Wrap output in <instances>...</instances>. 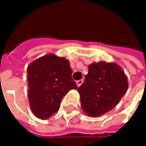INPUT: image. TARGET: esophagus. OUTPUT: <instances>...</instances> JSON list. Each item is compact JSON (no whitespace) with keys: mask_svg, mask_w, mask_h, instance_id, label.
<instances>
[{"mask_svg":"<svg viewBox=\"0 0 146 146\" xmlns=\"http://www.w3.org/2000/svg\"><path fill=\"white\" fill-rule=\"evenodd\" d=\"M83 83H84V80H83V79H79V80H78V81L76 82V84H77L78 87L81 86V84H82Z\"/></svg>","mask_w":146,"mask_h":146,"instance_id":"1","label":"esophagus"}]
</instances>
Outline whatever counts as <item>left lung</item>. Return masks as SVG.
I'll return each instance as SVG.
<instances>
[{
	"instance_id": "left-lung-1",
	"label": "left lung",
	"mask_w": 146,
	"mask_h": 146,
	"mask_svg": "<svg viewBox=\"0 0 146 146\" xmlns=\"http://www.w3.org/2000/svg\"><path fill=\"white\" fill-rule=\"evenodd\" d=\"M128 87V78L118 65L92 63L84 83L78 89L82 109L90 117H100L117 105Z\"/></svg>"
}]
</instances>
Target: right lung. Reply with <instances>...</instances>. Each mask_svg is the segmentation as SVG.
Returning <instances> with one entry per match:
<instances>
[{
	"mask_svg": "<svg viewBox=\"0 0 146 146\" xmlns=\"http://www.w3.org/2000/svg\"><path fill=\"white\" fill-rule=\"evenodd\" d=\"M69 62L54 54L44 56L28 67L29 100L33 113L46 119L56 113L62 99L78 86L72 78Z\"/></svg>",
	"mask_w": 146,
	"mask_h": 146,
	"instance_id": "1",
	"label": "right lung"
}]
</instances>
